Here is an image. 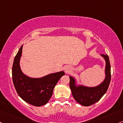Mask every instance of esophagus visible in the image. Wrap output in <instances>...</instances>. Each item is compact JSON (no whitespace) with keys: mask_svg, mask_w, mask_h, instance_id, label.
Here are the masks:
<instances>
[{"mask_svg":"<svg viewBox=\"0 0 123 123\" xmlns=\"http://www.w3.org/2000/svg\"><path fill=\"white\" fill-rule=\"evenodd\" d=\"M65 70L66 72H69V71L71 70V67H70L69 66H67V67H66V68H65Z\"/></svg>","mask_w":123,"mask_h":123,"instance_id":"1","label":"esophagus"}]
</instances>
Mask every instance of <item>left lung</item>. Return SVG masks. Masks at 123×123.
Masks as SVG:
<instances>
[{
    "mask_svg": "<svg viewBox=\"0 0 123 123\" xmlns=\"http://www.w3.org/2000/svg\"><path fill=\"white\" fill-rule=\"evenodd\" d=\"M106 62V78L102 83L96 87H88L83 86H76L74 78L70 76L69 86L72 92L73 97L78 103L84 106H89L93 105L99 100L106 93L110 85L111 80V67L107 55L102 54Z\"/></svg>",
    "mask_w": 123,
    "mask_h": 123,
    "instance_id": "8db88e82",
    "label": "left lung"
}]
</instances>
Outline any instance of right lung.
<instances>
[{"mask_svg":"<svg viewBox=\"0 0 123 123\" xmlns=\"http://www.w3.org/2000/svg\"><path fill=\"white\" fill-rule=\"evenodd\" d=\"M21 45L15 56L12 67V79L18 96L27 103L41 106L48 103L54 87L65 73L63 71L51 74L41 78H31L23 74L20 68L22 53Z\"/></svg>","mask_w":123,"mask_h":123,"instance_id":"obj_1","label":"right lung"}]
</instances>
